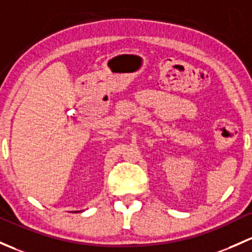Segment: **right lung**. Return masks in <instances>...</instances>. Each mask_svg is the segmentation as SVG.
Segmentation results:
<instances>
[{
    "label": "right lung",
    "instance_id": "right-lung-1",
    "mask_svg": "<svg viewBox=\"0 0 252 252\" xmlns=\"http://www.w3.org/2000/svg\"><path fill=\"white\" fill-rule=\"evenodd\" d=\"M81 211H83V210H81ZM71 213H79V211H71Z\"/></svg>",
    "mask_w": 252,
    "mask_h": 252
}]
</instances>
